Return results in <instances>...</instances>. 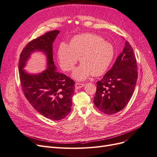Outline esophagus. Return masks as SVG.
Returning a JSON list of instances; mask_svg holds the SVG:
<instances>
[{
  "mask_svg": "<svg viewBox=\"0 0 157 157\" xmlns=\"http://www.w3.org/2000/svg\"><path fill=\"white\" fill-rule=\"evenodd\" d=\"M84 85H85V84H84V83H78V82H77L75 84V88L76 89L80 88L83 87Z\"/></svg>",
  "mask_w": 157,
  "mask_h": 157,
  "instance_id": "1",
  "label": "esophagus"
}]
</instances>
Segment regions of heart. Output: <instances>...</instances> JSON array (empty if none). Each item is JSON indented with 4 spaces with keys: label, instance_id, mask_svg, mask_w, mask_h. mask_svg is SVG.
<instances>
[{
    "label": "heart",
    "instance_id": "1",
    "mask_svg": "<svg viewBox=\"0 0 157 157\" xmlns=\"http://www.w3.org/2000/svg\"><path fill=\"white\" fill-rule=\"evenodd\" d=\"M57 56L60 67L65 71H73L80 58L82 63L74 71L73 77L84 80L92 75L100 76L105 72L113 61L114 50L100 36L84 33L74 36L69 45L61 42Z\"/></svg>",
    "mask_w": 157,
    "mask_h": 157
}]
</instances>
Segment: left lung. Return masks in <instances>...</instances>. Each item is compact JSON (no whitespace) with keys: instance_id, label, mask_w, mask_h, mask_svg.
Instances as JSON below:
<instances>
[{"instance_id":"left-lung-1","label":"left lung","mask_w":157,"mask_h":157,"mask_svg":"<svg viewBox=\"0 0 157 157\" xmlns=\"http://www.w3.org/2000/svg\"><path fill=\"white\" fill-rule=\"evenodd\" d=\"M137 79L134 50L127 40L112 68L97 82L94 103L101 112L113 115L122 110L131 99Z\"/></svg>"}]
</instances>
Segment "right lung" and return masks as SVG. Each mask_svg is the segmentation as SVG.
Segmentation results:
<instances>
[{"label": "right lung", "mask_w": 157, "mask_h": 157, "mask_svg": "<svg viewBox=\"0 0 157 157\" xmlns=\"http://www.w3.org/2000/svg\"><path fill=\"white\" fill-rule=\"evenodd\" d=\"M59 31H51L33 39L23 49L19 59V75L22 91L26 99L40 115L53 121L67 117L72 106L75 81L56 70L53 61L52 44ZM35 51L44 52L47 58V69L39 74L25 72V67Z\"/></svg>", "instance_id": "obj_1"}]
</instances>
